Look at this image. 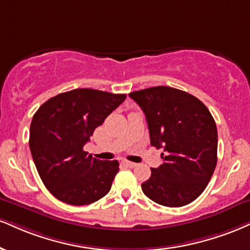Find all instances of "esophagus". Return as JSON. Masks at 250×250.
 I'll return each mask as SVG.
<instances>
[{
	"instance_id": "34e87169",
	"label": "esophagus",
	"mask_w": 250,
	"mask_h": 250,
	"mask_svg": "<svg viewBox=\"0 0 250 250\" xmlns=\"http://www.w3.org/2000/svg\"><path fill=\"white\" fill-rule=\"evenodd\" d=\"M123 164L127 165L128 167H135L137 165L136 163H134V162H129V161H125V162H123Z\"/></svg>"
}]
</instances>
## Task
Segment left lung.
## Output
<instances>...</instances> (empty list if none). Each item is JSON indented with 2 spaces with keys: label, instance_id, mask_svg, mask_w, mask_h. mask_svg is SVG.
Listing matches in <instances>:
<instances>
[{
  "label": "left lung",
  "instance_id": "8db88e82",
  "mask_svg": "<svg viewBox=\"0 0 250 250\" xmlns=\"http://www.w3.org/2000/svg\"><path fill=\"white\" fill-rule=\"evenodd\" d=\"M146 114L150 144L163 148V164L151 169L143 193L159 205L180 207L197 199L216 167L218 131L205 104L167 86L129 94Z\"/></svg>",
  "mask_w": 250,
  "mask_h": 250
}]
</instances>
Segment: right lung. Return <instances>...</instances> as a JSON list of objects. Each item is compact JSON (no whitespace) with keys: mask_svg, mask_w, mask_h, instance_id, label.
I'll use <instances>...</instances> for the list:
<instances>
[{"mask_svg":"<svg viewBox=\"0 0 250 250\" xmlns=\"http://www.w3.org/2000/svg\"><path fill=\"white\" fill-rule=\"evenodd\" d=\"M125 96L77 88L49 99L35 113L30 151L45 188L57 199L83 206L109 192L119 162L92 157L83 146Z\"/></svg>","mask_w":250,"mask_h":250,"instance_id":"obj_1","label":"right lung"}]
</instances>
